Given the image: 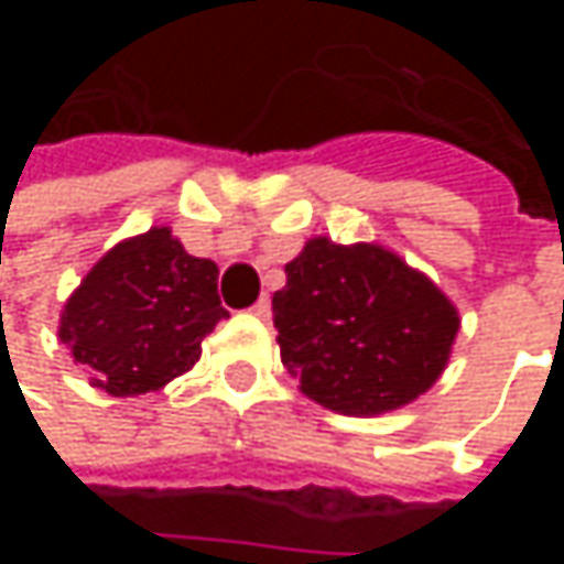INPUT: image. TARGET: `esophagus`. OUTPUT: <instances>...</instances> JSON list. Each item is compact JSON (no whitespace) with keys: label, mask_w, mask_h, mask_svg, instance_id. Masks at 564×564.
<instances>
[{"label":"esophagus","mask_w":564,"mask_h":564,"mask_svg":"<svg viewBox=\"0 0 564 564\" xmlns=\"http://www.w3.org/2000/svg\"><path fill=\"white\" fill-rule=\"evenodd\" d=\"M251 313H254L258 319H268V316H271V300H268V296H261V300L251 306Z\"/></svg>","instance_id":"esophagus-1"}]
</instances>
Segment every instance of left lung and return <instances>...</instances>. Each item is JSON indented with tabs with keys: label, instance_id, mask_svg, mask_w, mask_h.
I'll return each mask as SVG.
<instances>
[{
	"label": "left lung",
	"instance_id": "8db88e82",
	"mask_svg": "<svg viewBox=\"0 0 564 564\" xmlns=\"http://www.w3.org/2000/svg\"><path fill=\"white\" fill-rule=\"evenodd\" d=\"M274 326L286 372L316 404L372 417L411 404L447 369L460 316L386 245L310 238L283 268Z\"/></svg>",
	"mask_w": 564,
	"mask_h": 564
}]
</instances>
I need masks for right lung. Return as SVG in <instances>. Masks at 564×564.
<instances>
[{"label": "right lung", "mask_w": 564, "mask_h": 564, "mask_svg": "<svg viewBox=\"0 0 564 564\" xmlns=\"http://www.w3.org/2000/svg\"><path fill=\"white\" fill-rule=\"evenodd\" d=\"M218 264L192 258L170 228L113 245L67 296L57 339L113 398L160 392L202 356L225 319Z\"/></svg>", "instance_id": "obj_1"}]
</instances>
